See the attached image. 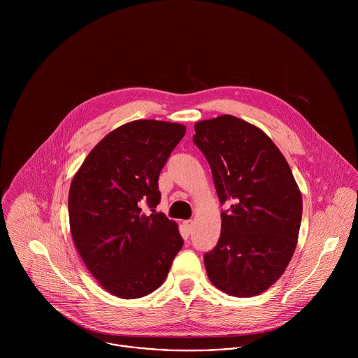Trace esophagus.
<instances>
[{
    "label": "esophagus",
    "instance_id": "obj_1",
    "mask_svg": "<svg viewBox=\"0 0 358 358\" xmlns=\"http://www.w3.org/2000/svg\"><path fill=\"white\" fill-rule=\"evenodd\" d=\"M183 226H185L186 230L190 233V231L193 230V220H186V222L183 223Z\"/></svg>",
    "mask_w": 358,
    "mask_h": 358
}]
</instances>
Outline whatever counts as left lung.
Segmentation results:
<instances>
[{
	"mask_svg": "<svg viewBox=\"0 0 358 358\" xmlns=\"http://www.w3.org/2000/svg\"><path fill=\"white\" fill-rule=\"evenodd\" d=\"M194 145L209 162L222 210L215 248L204 255L210 282L231 296L273 285L296 248L302 196L271 139L252 124L220 115L194 125Z\"/></svg>",
	"mask_w": 358,
	"mask_h": 358,
	"instance_id": "obj_1",
	"label": "left lung"
}]
</instances>
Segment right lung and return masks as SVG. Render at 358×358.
<instances>
[{
	"mask_svg": "<svg viewBox=\"0 0 358 358\" xmlns=\"http://www.w3.org/2000/svg\"><path fill=\"white\" fill-rule=\"evenodd\" d=\"M186 127L138 120L102 139L69 192L73 241L91 274L110 294L136 299L155 291L183 247L162 212L158 176ZM154 212L146 215L143 206Z\"/></svg>",
	"mask_w": 358,
	"mask_h": 358,
	"instance_id": "1",
	"label": "right lung"
}]
</instances>
